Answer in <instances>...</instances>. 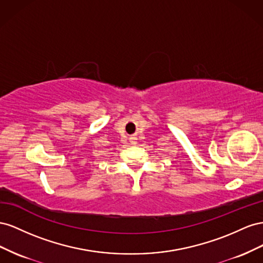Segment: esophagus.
Listing matches in <instances>:
<instances>
[{"mask_svg": "<svg viewBox=\"0 0 263 263\" xmlns=\"http://www.w3.org/2000/svg\"><path fill=\"white\" fill-rule=\"evenodd\" d=\"M137 137H134V136H132V137H130V143L131 144H136L137 143Z\"/></svg>", "mask_w": 263, "mask_h": 263, "instance_id": "esophagus-1", "label": "esophagus"}]
</instances>
